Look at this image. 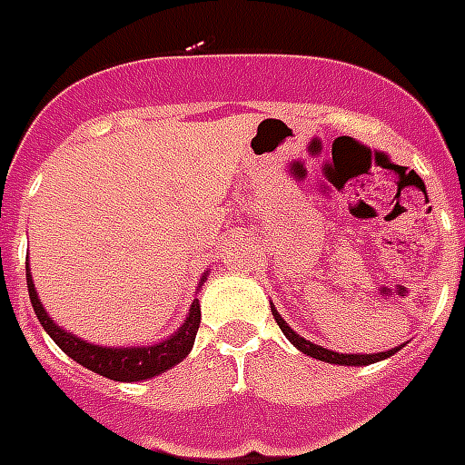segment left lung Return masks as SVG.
Returning a JSON list of instances; mask_svg holds the SVG:
<instances>
[{"label":"left lung","mask_w":465,"mask_h":465,"mask_svg":"<svg viewBox=\"0 0 465 465\" xmlns=\"http://www.w3.org/2000/svg\"><path fill=\"white\" fill-rule=\"evenodd\" d=\"M272 316H274V321L279 323V328H282V333H284L292 343L299 348L302 352H306V355H312V358H316V361H323V362H333V365H370V362H378V361H385V358H390V355H394V352L400 351V348H392V351H385V352H336V351H326L323 345H316L312 343V341H306V338H302L296 331H292V326L286 323L282 316H279V312L272 306Z\"/></svg>","instance_id":"obj_1"}]
</instances>
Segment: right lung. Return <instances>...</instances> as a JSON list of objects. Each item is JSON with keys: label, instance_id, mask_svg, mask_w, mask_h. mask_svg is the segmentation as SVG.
Masks as SVG:
<instances>
[{"label": "right lung", "instance_id": "right-lung-1", "mask_svg": "<svg viewBox=\"0 0 465 465\" xmlns=\"http://www.w3.org/2000/svg\"><path fill=\"white\" fill-rule=\"evenodd\" d=\"M26 284H29L31 306H34L41 326L46 328L48 336L54 338V343L68 358L80 362L83 368L93 370V372L103 375V378L117 380V382L149 380L153 375H162V372H166L173 365H179L188 352H191V348H193L195 333H198V326H201V306H198V299H195L191 303V309H188L183 326L173 336L162 341V343L137 345V348H104V345H93L83 341V338L73 336L68 331H63L61 326H55L51 316L46 313V309H44L41 299H38L36 289H34L31 272H26Z\"/></svg>", "mask_w": 465, "mask_h": 465}]
</instances>
